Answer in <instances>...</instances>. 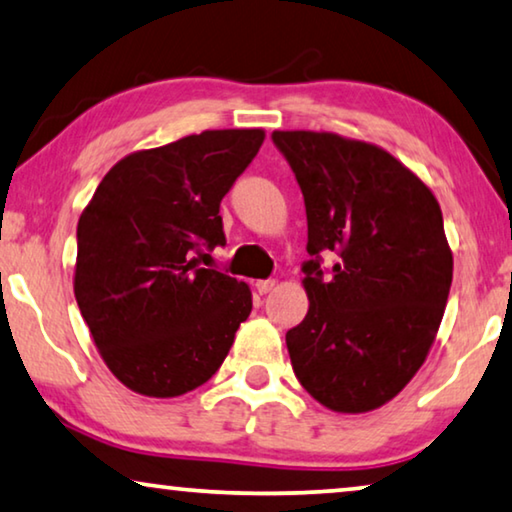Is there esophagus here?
<instances>
[{
  "label": "esophagus",
  "mask_w": 512,
  "mask_h": 512,
  "mask_svg": "<svg viewBox=\"0 0 512 512\" xmlns=\"http://www.w3.org/2000/svg\"><path fill=\"white\" fill-rule=\"evenodd\" d=\"M273 287H276V280H257L255 282V289L259 294H269Z\"/></svg>",
  "instance_id": "obj_1"
}]
</instances>
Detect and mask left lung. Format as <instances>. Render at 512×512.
<instances>
[{"instance_id": "1", "label": "left lung", "mask_w": 512, "mask_h": 512, "mask_svg": "<svg viewBox=\"0 0 512 512\" xmlns=\"http://www.w3.org/2000/svg\"><path fill=\"white\" fill-rule=\"evenodd\" d=\"M308 216L303 289L310 308L287 331L296 379L338 414L391 402L425 363L453 282L437 197L377 144L329 131H273ZM339 255L331 277L318 253Z\"/></svg>"}]
</instances>
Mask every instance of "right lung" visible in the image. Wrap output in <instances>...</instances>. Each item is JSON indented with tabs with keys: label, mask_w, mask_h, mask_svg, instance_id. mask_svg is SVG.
Segmentation results:
<instances>
[{
	"label": "right lung",
	"mask_w": 512,
	"mask_h": 512,
	"mask_svg": "<svg viewBox=\"0 0 512 512\" xmlns=\"http://www.w3.org/2000/svg\"><path fill=\"white\" fill-rule=\"evenodd\" d=\"M262 128H223L133 151L78 220L73 292L110 372L147 398H177L223 365L253 310L246 282L200 269L225 241L220 200L257 156Z\"/></svg>",
	"instance_id": "obj_1"
}]
</instances>
